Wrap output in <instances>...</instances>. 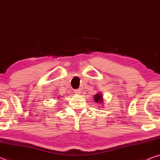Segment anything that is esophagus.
<instances>
[{
    "label": "esophagus",
    "instance_id": "esophagus-1",
    "mask_svg": "<svg viewBox=\"0 0 160 160\" xmlns=\"http://www.w3.org/2000/svg\"><path fill=\"white\" fill-rule=\"evenodd\" d=\"M81 90L80 89H78V90H74V92L75 93V94H80V92H81Z\"/></svg>",
    "mask_w": 160,
    "mask_h": 160
}]
</instances>
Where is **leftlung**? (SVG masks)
Instances as JSON below:
<instances>
[{"instance_id": "obj_1", "label": "left lung", "mask_w": 160, "mask_h": 160, "mask_svg": "<svg viewBox=\"0 0 160 160\" xmlns=\"http://www.w3.org/2000/svg\"><path fill=\"white\" fill-rule=\"evenodd\" d=\"M93 98H94V101L97 104H104V99H103V95L101 92H98L97 94H96L95 95H94ZM102 106H103V105H102Z\"/></svg>"}]
</instances>
